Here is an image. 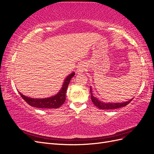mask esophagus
Instances as JSON below:
<instances>
[{"label": "esophagus", "instance_id": "obj_1", "mask_svg": "<svg viewBox=\"0 0 154 154\" xmlns=\"http://www.w3.org/2000/svg\"><path fill=\"white\" fill-rule=\"evenodd\" d=\"M87 68V66L85 65L84 63H80L79 66H78V69H77V73L78 74H81L82 72H84L85 71V69Z\"/></svg>", "mask_w": 154, "mask_h": 154}]
</instances>
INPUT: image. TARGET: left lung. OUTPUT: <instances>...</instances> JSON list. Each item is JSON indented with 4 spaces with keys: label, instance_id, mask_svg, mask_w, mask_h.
Segmentation results:
<instances>
[{
    "label": "left lung",
    "instance_id": "obj_1",
    "mask_svg": "<svg viewBox=\"0 0 154 154\" xmlns=\"http://www.w3.org/2000/svg\"><path fill=\"white\" fill-rule=\"evenodd\" d=\"M90 91H91V100L92 103H94L95 106L98 107L100 109H105V110H112V109H116L118 108H121V107H123L127 106L128 103H130V101H132V99L130 100L129 101L127 102H124V103H105L104 102H102L100 100H97V98L93 96L92 93V89L91 87H90Z\"/></svg>",
    "mask_w": 154,
    "mask_h": 154
}]
</instances>
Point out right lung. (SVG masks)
Wrapping results in <instances>:
<instances>
[{
	"label": "right lung",
	"mask_w": 154,
	"mask_h": 154,
	"mask_svg": "<svg viewBox=\"0 0 154 154\" xmlns=\"http://www.w3.org/2000/svg\"><path fill=\"white\" fill-rule=\"evenodd\" d=\"M74 72L66 78L65 80L62 89L60 91L57 95L53 97H48V98L44 99H33L30 97H26L24 95L22 94L20 92L19 94L24 100L28 103L30 106L36 107L38 109H57L61 105H62L64 102L66 101V94L67 91V87L69 84L71 78L74 76Z\"/></svg>",
	"instance_id": "obj_1"
}]
</instances>
